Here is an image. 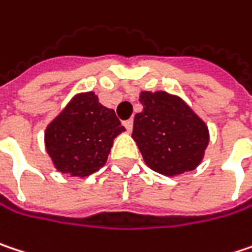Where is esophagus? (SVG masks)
<instances>
[{
	"label": "esophagus",
	"mask_w": 252,
	"mask_h": 252,
	"mask_svg": "<svg viewBox=\"0 0 252 252\" xmlns=\"http://www.w3.org/2000/svg\"><path fill=\"white\" fill-rule=\"evenodd\" d=\"M132 124H134L132 120H126V121H124V126H126V131H131V129H132Z\"/></svg>",
	"instance_id": "1"
}]
</instances>
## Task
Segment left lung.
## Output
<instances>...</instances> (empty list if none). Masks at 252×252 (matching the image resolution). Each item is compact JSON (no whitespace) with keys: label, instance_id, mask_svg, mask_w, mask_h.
Returning a JSON list of instances; mask_svg holds the SVG:
<instances>
[{"label":"left lung","instance_id":"8db88e82","mask_svg":"<svg viewBox=\"0 0 252 252\" xmlns=\"http://www.w3.org/2000/svg\"><path fill=\"white\" fill-rule=\"evenodd\" d=\"M132 138L151 170L176 176L196 169L209 143L206 124L176 95L163 91L140 94Z\"/></svg>","mask_w":252,"mask_h":252}]
</instances>
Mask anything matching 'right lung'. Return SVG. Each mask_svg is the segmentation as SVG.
<instances>
[{
    "label": "right lung",
    "instance_id": "obj_1",
    "mask_svg": "<svg viewBox=\"0 0 252 252\" xmlns=\"http://www.w3.org/2000/svg\"><path fill=\"white\" fill-rule=\"evenodd\" d=\"M123 131L114 109L86 92L76 95L47 126L44 143L59 172L85 177L103 167L114 138Z\"/></svg>",
    "mask_w": 252,
    "mask_h": 252
}]
</instances>
